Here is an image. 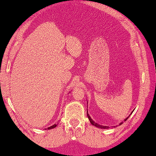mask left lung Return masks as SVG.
<instances>
[{"instance_id": "1", "label": "left lung", "mask_w": 156, "mask_h": 156, "mask_svg": "<svg viewBox=\"0 0 156 156\" xmlns=\"http://www.w3.org/2000/svg\"><path fill=\"white\" fill-rule=\"evenodd\" d=\"M87 112H88V110H87ZM132 112H133V111L132 112ZM132 113H131V114H132ZM131 114H130V115H131ZM87 116H88V118H89V121H90V123H91V124H92V125L94 126L98 127V128H100V129H109V126H102V125H99V124H98V123H95V122L92 119H91V118L90 117V115H89V113H88V112H87ZM129 116H130V115H129ZM129 116H128V117H127L126 119H124V121H126L127 119H129ZM124 121H122L121 123H119V125H121L122 123H123V122H124ZM112 127H115V126H112Z\"/></svg>"}]
</instances>
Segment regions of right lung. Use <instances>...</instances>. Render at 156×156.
I'll use <instances>...</instances> for the list:
<instances>
[{"instance_id":"right-lung-1","label":"right lung","mask_w":156,"mask_h":156,"mask_svg":"<svg viewBox=\"0 0 156 156\" xmlns=\"http://www.w3.org/2000/svg\"><path fill=\"white\" fill-rule=\"evenodd\" d=\"M57 126V124H56V123H55V124H54L53 126H51L48 127V129H54V128H55V127Z\"/></svg>"}]
</instances>
